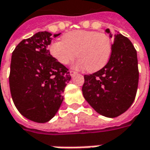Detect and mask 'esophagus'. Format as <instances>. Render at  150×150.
I'll return each mask as SVG.
<instances>
[{"label":"esophagus","mask_w":150,"mask_h":150,"mask_svg":"<svg viewBox=\"0 0 150 150\" xmlns=\"http://www.w3.org/2000/svg\"><path fill=\"white\" fill-rule=\"evenodd\" d=\"M76 73H77V72H76V71H70V75H71V77H72V76H74V75H75V74H76Z\"/></svg>","instance_id":"esophagus-1"}]
</instances>
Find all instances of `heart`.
Returning <instances> with one entry per match:
<instances>
[{"mask_svg": "<svg viewBox=\"0 0 150 150\" xmlns=\"http://www.w3.org/2000/svg\"><path fill=\"white\" fill-rule=\"evenodd\" d=\"M111 50L112 42L107 34L86 30L69 32L62 36V41L52 42L49 46L50 54L60 64L67 65L77 56L74 67L91 72L107 63Z\"/></svg>", "mask_w": 150, "mask_h": 150, "instance_id": "obj_1", "label": "heart"}]
</instances>
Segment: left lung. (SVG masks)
I'll return each instance as SVG.
<instances>
[{"label":"left lung","mask_w":150,"mask_h":150,"mask_svg":"<svg viewBox=\"0 0 150 150\" xmlns=\"http://www.w3.org/2000/svg\"><path fill=\"white\" fill-rule=\"evenodd\" d=\"M106 32L110 33L107 28ZM139 72L137 50L121 34H115L107 64L93 74L84 75V99L102 116L122 115L135 100Z\"/></svg>","instance_id":"8db88e82"}]
</instances>
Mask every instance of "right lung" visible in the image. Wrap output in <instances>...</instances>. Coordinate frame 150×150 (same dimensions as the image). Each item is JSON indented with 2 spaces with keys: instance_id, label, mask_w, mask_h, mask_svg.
<instances>
[{
  "instance_id": "1",
  "label": "right lung",
  "mask_w": 150,
  "mask_h": 150,
  "mask_svg": "<svg viewBox=\"0 0 150 150\" xmlns=\"http://www.w3.org/2000/svg\"><path fill=\"white\" fill-rule=\"evenodd\" d=\"M51 35L39 32L23 40L11 56L9 84L13 103L24 117L40 123L56 115L71 79L68 69L50 54Z\"/></svg>"
}]
</instances>
